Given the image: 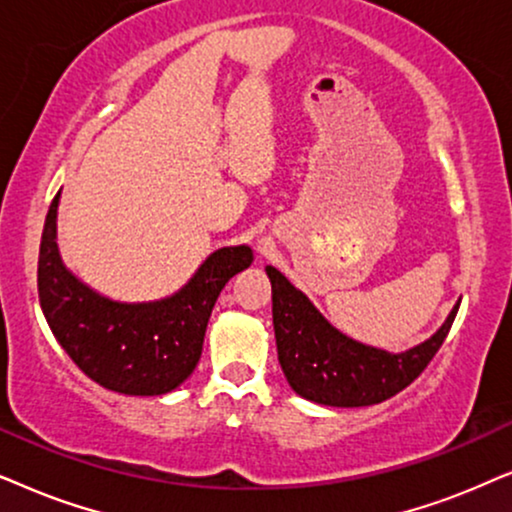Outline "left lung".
<instances>
[{
    "label": "left lung",
    "instance_id": "left-lung-1",
    "mask_svg": "<svg viewBox=\"0 0 512 512\" xmlns=\"http://www.w3.org/2000/svg\"><path fill=\"white\" fill-rule=\"evenodd\" d=\"M278 363L292 391L327 407L384 403L412 384L452 327L459 302L438 330L412 349L391 353L344 335L276 267H267Z\"/></svg>",
    "mask_w": 512,
    "mask_h": 512
}]
</instances>
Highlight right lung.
Masks as SVG:
<instances>
[{
    "mask_svg": "<svg viewBox=\"0 0 512 512\" xmlns=\"http://www.w3.org/2000/svg\"><path fill=\"white\" fill-rule=\"evenodd\" d=\"M58 203L53 199L39 245V302L81 372L124 395H166L194 372L208 318L229 278L248 269L250 245H227L203 260L173 295L154 302H117L65 267L58 250Z\"/></svg>",
    "mask_w": 512,
    "mask_h": 512,
    "instance_id": "obj_1",
    "label": "right lung"
}]
</instances>
